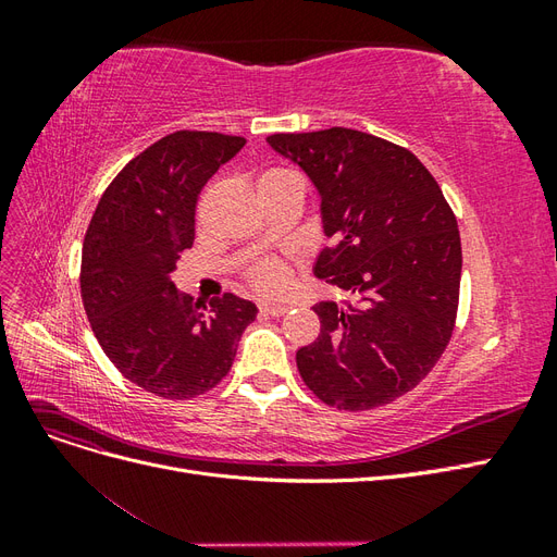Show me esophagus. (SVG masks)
<instances>
[{
	"label": "esophagus",
	"instance_id": "esophagus-1",
	"mask_svg": "<svg viewBox=\"0 0 557 557\" xmlns=\"http://www.w3.org/2000/svg\"><path fill=\"white\" fill-rule=\"evenodd\" d=\"M288 309H290L288 305H274V301H262L260 305V311L264 315H283Z\"/></svg>",
	"mask_w": 557,
	"mask_h": 557
}]
</instances>
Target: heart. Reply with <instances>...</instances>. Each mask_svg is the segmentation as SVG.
<instances>
[{
  "label": "heart",
  "instance_id": "1",
  "mask_svg": "<svg viewBox=\"0 0 557 557\" xmlns=\"http://www.w3.org/2000/svg\"><path fill=\"white\" fill-rule=\"evenodd\" d=\"M267 174H272V172H267ZM252 281H256L260 290L276 293L288 285V269H285L276 260H264L256 269H252Z\"/></svg>",
  "mask_w": 557,
  "mask_h": 557
}]
</instances>
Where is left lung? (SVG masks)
Here are the masks:
<instances>
[{
	"mask_svg": "<svg viewBox=\"0 0 557 557\" xmlns=\"http://www.w3.org/2000/svg\"><path fill=\"white\" fill-rule=\"evenodd\" d=\"M309 176L332 248L313 274L350 299L318 301V339L297 369L330 407L364 411L409 393L442 358L458 313V221L407 148L332 127L267 137Z\"/></svg>",
	"mask_w": 557,
	"mask_h": 557,
	"instance_id": "1",
	"label": "left lung"
}]
</instances>
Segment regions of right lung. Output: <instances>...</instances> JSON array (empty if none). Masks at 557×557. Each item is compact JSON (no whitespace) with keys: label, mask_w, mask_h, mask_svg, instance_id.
<instances>
[{"label":"right lung","mask_w":557,"mask_h":557,"mask_svg":"<svg viewBox=\"0 0 557 557\" xmlns=\"http://www.w3.org/2000/svg\"><path fill=\"white\" fill-rule=\"evenodd\" d=\"M246 139L174 132L134 158L99 199L81 252V295L107 358L134 385L190 399L227 376L258 307L232 293L209 307L172 274L195 242L197 197Z\"/></svg>","instance_id":"add662e5"}]
</instances>
